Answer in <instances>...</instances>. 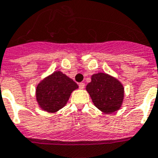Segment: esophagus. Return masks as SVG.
<instances>
[{"mask_svg": "<svg viewBox=\"0 0 158 158\" xmlns=\"http://www.w3.org/2000/svg\"><path fill=\"white\" fill-rule=\"evenodd\" d=\"M79 89H85V83H79Z\"/></svg>", "mask_w": 158, "mask_h": 158, "instance_id": "obj_1", "label": "esophagus"}]
</instances>
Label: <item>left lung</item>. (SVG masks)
<instances>
[{
    "label": "left lung",
    "mask_w": 158,
    "mask_h": 158,
    "mask_svg": "<svg viewBox=\"0 0 158 158\" xmlns=\"http://www.w3.org/2000/svg\"><path fill=\"white\" fill-rule=\"evenodd\" d=\"M86 90L95 107L103 113L111 114L119 110L122 106L125 94L123 85L108 73H94Z\"/></svg>",
    "instance_id": "obj_1"
}]
</instances>
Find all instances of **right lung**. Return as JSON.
Listing matches in <instances>:
<instances>
[{"label": "right lung", "mask_w": 158, "mask_h": 158, "mask_svg": "<svg viewBox=\"0 0 158 158\" xmlns=\"http://www.w3.org/2000/svg\"><path fill=\"white\" fill-rule=\"evenodd\" d=\"M78 85L61 71H55L42 79L36 87V100L43 110L56 113L64 108Z\"/></svg>", "instance_id": "1"}]
</instances>
